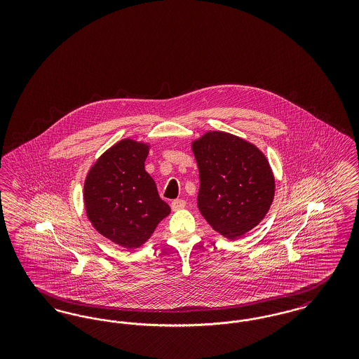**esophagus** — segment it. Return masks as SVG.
<instances>
[{
    "mask_svg": "<svg viewBox=\"0 0 359 359\" xmlns=\"http://www.w3.org/2000/svg\"><path fill=\"white\" fill-rule=\"evenodd\" d=\"M186 207V201L183 199H175L171 203V208L173 211H177V210H182Z\"/></svg>",
    "mask_w": 359,
    "mask_h": 359,
    "instance_id": "1",
    "label": "esophagus"
}]
</instances>
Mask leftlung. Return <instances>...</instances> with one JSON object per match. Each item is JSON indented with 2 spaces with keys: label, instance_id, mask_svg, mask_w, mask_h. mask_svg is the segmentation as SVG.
<instances>
[{
  "label": "left lung",
  "instance_id": "1",
  "mask_svg": "<svg viewBox=\"0 0 359 359\" xmlns=\"http://www.w3.org/2000/svg\"><path fill=\"white\" fill-rule=\"evenodd\" d=\"M201 187L198 207L224 238L250 231L269 211L274 198L271 165L256 145L224 132H207L192 142Z\"/></svg>",
  "mask_w": 359,
  "mask_h": 359
}]
</instances>
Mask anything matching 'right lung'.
Masks as SVG:
<instances>
[{"instance_id":"right-lung-1","label":"right lung","mask_w":359,"mask_h":359,"mask_svg":"<svg viewBox=\"0 0 359 359\" xmlns=\"http://www.w3.org/2000/svg\"><path fill=\"white\" fill-rule=\"evenodd\" d=\"M149 145L125 138L94 163L85 182L86 214L103 237L126 249L140 248L171 207L160 199L145 171Z\"/></svg>"}]
</instances>
